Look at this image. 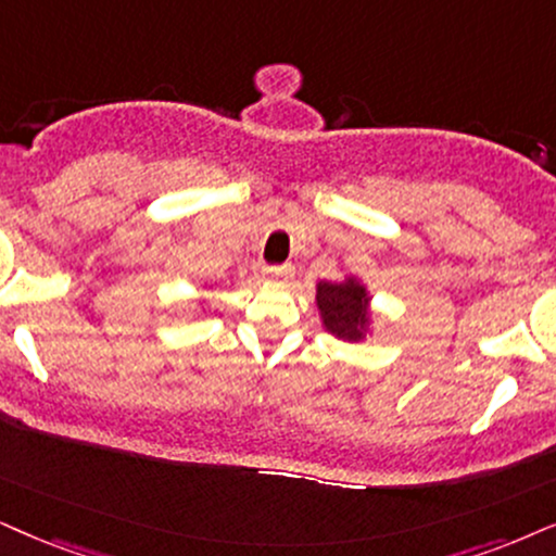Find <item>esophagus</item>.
<instances>
[{"instance_id": "esophagus-1", "label": "esophagus", "mask_w": 556, "mask_h": 556, "mask_svg": "<svg viewBox=\"0 0 556 556\" xmlns=\"http://www.w3.org/2000/svg\"><path fill=\"white\" fill-rule=\"evenodd\" d=\"M266 277L271 279H290L294 274V266L292 264H277V266H266L264 269Z\"/></svg>"}]
</instances>
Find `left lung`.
I'll return each mask as SVG.
<instances>
[{
  "mask_svg": "<svg viewBox=\"0 0 556 556\" xmlns=\"http://www.w3.org/2000/svg\"><path fill=\"white\" fill-rule=\"evenodd\" d=\"M367 292L359 282H320L318 307L323 323L333 336L349 341L362 339V328L367 323Z\"/></svg>",
  "mask_w": 556,
  "mask_h": 556,
  "instance_id": "left-lung-1",
  "label": "left lung"
}]
</instances>
